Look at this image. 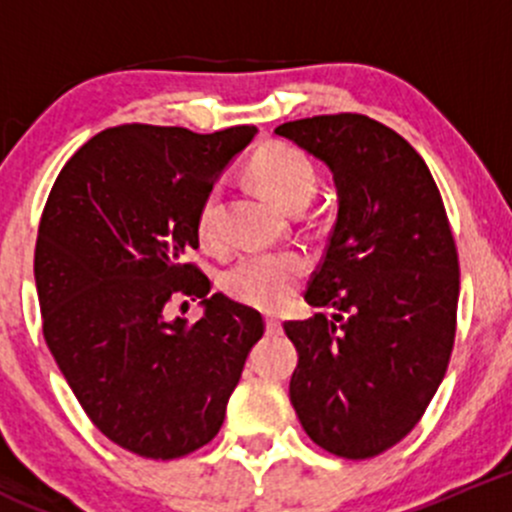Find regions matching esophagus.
I'll list each match as a JSON object with an SVG mask.
<instances>
[{"instance_id":"1","label":"esophagus","mask_w":512,"mask_h":512,"mask_svg":"<svg viewBox=\"0 0 512 512\" xmlns=\"http://www.w3.org/2000/svg\"><path fill=\"white\" fill-rule=\"evenodd\" d=\"M265 329H267V334H272V337H275V334H282V322H280V319H275V317H267L265 319Z\"/></svg>"}]
</instances>
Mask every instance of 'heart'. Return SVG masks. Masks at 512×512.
I'll return each instance as SVG.
<instances>
[{"mask_svg":"<svg viewBox=\"0 0 512 512\" xmlns=\"http://www.w3.org/2000/svg\"><path fill=\"white\" fill-rule=\"evenodd\" d=\"M250 173L277 205L304 210L314 198L319 175L307 153L292 146H270L257 153ZM198 235L205 245H215L220 237V188L205 195L198 213ZM307 272V260L297 252H255L230 267L223 280L232 299L250 307L277 309L294 294V287Z\"/></svg>","mask_w":512,"mask_h":512,"instance_id":"obj_1","label":"heart"}]
</instances>
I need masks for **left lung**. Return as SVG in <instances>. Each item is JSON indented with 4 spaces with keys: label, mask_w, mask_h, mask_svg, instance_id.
<instances>
[{
    "label": "left lung",
    "mask_w": 512,
    "mask_h": 512,
    "mask_svg": "<svg viewBox=\"0 0 512 512\" xmlns=\"http://www.w3.org/2000/svg\"><path fill=\"white\" fill-rule=\"evenodd\" d=\"M332 170L337 223L307 304L332 317L285 322L299 361L289 401L317 446L371 458L421 421L456 337L461 272L446 208L423 158L361 113L275 128Z\"/></svg>",
    "instance_id": "left-lung-1"
}]
</instances>
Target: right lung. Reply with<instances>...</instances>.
I'll use <instances>...</instances> for the list:
<instances>
[{
  "label": "right lung",
  "instance_id": "1",
  "mask_svg": "<svg viewBox=\"0 0 512 512\" xmlns=\"http://www.w3.org/2000/svg\"><path fill=\"white\" fill-rule=\"evenodd\" d=\"M255 133L108 128L46 200L34 250L44 339L98 431L143 458L170 461L213 441L265 332L257 309L210 294L188 262L205 195ZM185 296L204 307L195 325L169 317Z\"/></svg>",
  "mask_w": 512,
  "mask_h": 512
}]
</instances>
